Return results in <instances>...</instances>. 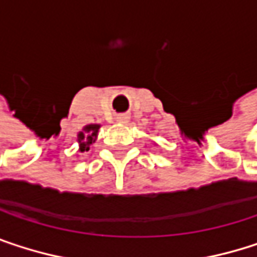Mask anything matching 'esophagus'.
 <instances>
[{"instance_id": "1", "label": "esophagus", "mask_w": 257, "mask_h": 257, "mask_svg": "<svg viewBox=\"0 0 257 257\" xmlns=\"http://www.w3.org/2000/svg\"><path fill=\"white\" fill-rule=\"evenodd\" d=\"M116 120H117L119 123H128L129 116L128 114H119V116L116 117Z\"/></svg>"}]
</instances>
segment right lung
<instances>
[{
	"mask_svg": "<svg viewBox=\"0 0 257 257\" xmlns=\"http://www.w3.org/2000/svg\"><path fill=\"white\" fill-rule=\"evenodd\" d=\"M98 129L99 125H87L83 128V132H78L77 141L80 144V152H87L89 146L95 141L96 135H98Z\"/></svg>",
	"mask_w": 257,
	"mask_h": 257,
	"instance_id": "obj_1",
	"label": "right lung"
}]
</instances>
